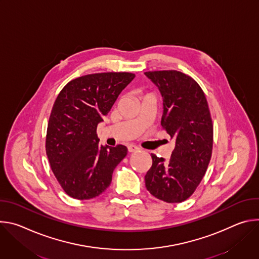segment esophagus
<instances>
[{
  "label": "esophagus",
  "instance_id": "esophagus-1",
  "mask_svg": "<svg viewBox=\"0 0 259 259\" xmlns=\"http://www.w3.org/2000/svg\"><path fill=\"white\" fill-rule=\"evenodd\" d=\"M140 149L138 146H136V145H134V144H129L128 145V151H129V153H135V152H138Z\"/></svg>",
  "mask_w": 259,
  "mask_h": 259
}]
</instances>
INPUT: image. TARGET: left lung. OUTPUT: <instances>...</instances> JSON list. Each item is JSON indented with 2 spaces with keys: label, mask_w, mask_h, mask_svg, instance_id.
Instances as JSON below:
<instances>
[{
  "label": "left lung",
  "mask_w": 259,
  "mask_h": 259,
  "mask_svg": "<svg viewBox=\"0 0 259 259\" xmlns=\"http://www.w3.org/2000/svg\"><path fill=\"white\" fill-rule=\"evenodd\" d=\"M144 75L162 95L161 124L175 140L168 161L152 154L145 187L159 200L180 203L196 191L211 159L213 126L208 103L199 84L186 73L159 70Z\"/></svg>",
  "instance_id": "8db88e82"
}]
</instances>
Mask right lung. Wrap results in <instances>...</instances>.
<instances>
[{"label": "right lung", "mask_w": 259, "mask_h": 259, "mask_svg": "<svg viewBox=\"0 0 259 259\" xmlns=\"http://www.w3.org/2000/svg\"><path fill=\"white\" fill-rule=\"evenodd\" d=\"M134 78L130 72L92 73L70 81L58 94L48 123L46 154L69 197L89 200L101 195L126 157L125 145L99 144L96 129Z\"/></svg>", "instance_id": "1"}]
</instances>
